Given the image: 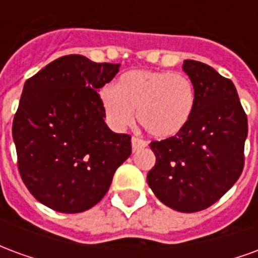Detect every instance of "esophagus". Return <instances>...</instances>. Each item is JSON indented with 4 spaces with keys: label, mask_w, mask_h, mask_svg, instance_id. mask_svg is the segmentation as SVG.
<instances>
[{
    "label": "esophagus",
    "mask_w": 258,
    "mask_h": 258,
    "mask_svg": "<svg viewBox=\"0 0 258 258\" xmlns=\"http://www.w3.org/2000/svg\"><path fill=\"white\" fill-rule=\"evenodd\" d=\"M131 142H133V152H137L138 149H141V148H145V146L148 145L146 141L141 140V138H137V137H133Z\"/></svg>",
    "instance_id": "1"
}]
</instances>
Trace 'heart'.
Returning a JSON list of instances; mask_svg holds the SVG:
<instances>
[{"label":"heart","mask_w":258,"mask_h":258,"mask_svg":"<svg viewBox=\"0 0 258 258\" xmlns=\"http://www.w3.org/2000/svg\"><path fill=\"white\" fill-rule=\"evenodd\" d=\"M102 109L113 128L124 130L137 118L148 134L171 138L188 125L196 106L195 85L185 74L134 70L123 74L116 88L101 91Z\"/></svg>","instance_id":"b5f03b06"}]
</instances>
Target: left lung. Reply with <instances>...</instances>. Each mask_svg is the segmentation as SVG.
Segmentation results:
<instances>
[{"label": "left lung", "instance_id": "1", "mask_svg": "<svg viewBox=\"0 0 258 258\" xmlns=\"http://www.w3.org/2000/svg\"><path fill=\"white\" fill-rule=\"evenodd\" d=\"M182 69L195 85V112L178 135L152 141L156 163L146 179L162 203L195 213L214 205L240 177L247 116L231 80L198 60H185Z\"/></svg>", "mask_w": 258, "mask_h": 258}]
</instances>
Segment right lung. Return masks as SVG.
<instances>
[{"label":"right lung","instance_id":"add662e5","mask_svg":"<svg viewBox=\"0 0 258 258\" xmlns=\"http://www.w3.org/2000/svg\"><path fill=\"white\" fill-rule=\"evenodd\" d=\"M118 68L66 55L25 83L12 124L18 168L30 194L52 210L95 206L131 155V137L107 127L98 94Z\"/></svg>","mask_w":258,"mask_h":258}]
</instances>
